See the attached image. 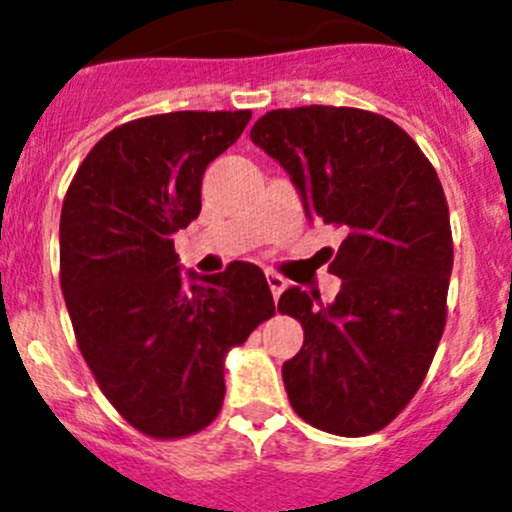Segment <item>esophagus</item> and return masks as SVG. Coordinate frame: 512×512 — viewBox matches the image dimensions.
<instances>
[{
    "label": "esophagus",
    "instance_id": "34e87169",
    "mask_svg": "<svg viewBox=\"0 0 512 512\" xmlns=\"http://www.w3.org/2000/svg\"><path fill=\"white\" fill-rule=\"evenodd\" d=\"M267 285H270L272 297H275V302H277L282 294V289L287 287V280L282 275H277V272H267Z\"/></svg>",
    "mask_w": 512,
    "mask_h": 512
}]
</instances>
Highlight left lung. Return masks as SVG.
Listing matches in <instances>:
<instances>
[{
	"label": "left lung",
	"instance_id": "1",
	"mask_svg": "<svg viewBox=\"0 0 512 512\" xmlns=\"http://www.w3.org/2000/svg\"><path fill=\"white\" fill-rule=\"evenodd\" d=\"M250 138L280 160L309 220L344 230L329 265L337 299L289 287L277 304L304 329L282 366L289 404L337 436L381 431L414 399L446 327L453 237L436 168L404 128L349 106L267 111Z\"/></svg>",
	"mask_w": 512,
	"mask_h": 512
}]
</instances>
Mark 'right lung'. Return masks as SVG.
<instances>
[{
  "mask_svg": "<svg viewBox=\"0 0 512 512\" xmlns=\"http://www.w3.org/2000/svg\"><path fill=\"white\" fill-rule=\"evenodd\" d=\"M250 111H173L108 131L76 170L59 223V280L81 354L136 431L183 438L223 409L225 356L275 314L265 272L180 277L173 235L200 215L210 160Z\"/></svg>",
  "mask_w": 512,
  "mask_h": 512,
  "instance_id": "add662e5",
  "label": "right lung"
}]
</instances>
